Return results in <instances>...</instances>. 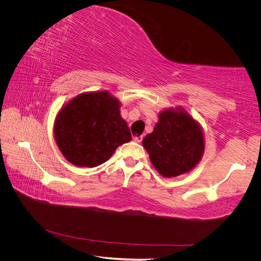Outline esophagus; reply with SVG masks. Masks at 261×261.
Segmentation results:
<instances>
[{
  "label": "esophagus",
  "instance_id": "34e87169",
  "mask_svg": "<svg viewBox=\"0 0 261 261\" xmlns=\"http://www.w3.org/2000/svg\"><path fill=\"white\" fill-rule=\"evenodd\" d=\"M143 138H144V136L143 135H135L133 137V139L136 141V143H141V141H143Z\"/></svg>",
  "mask_w": 261,
  "mask_h": 261
}]
</instances>
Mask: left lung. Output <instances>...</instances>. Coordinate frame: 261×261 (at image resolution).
Returning <instances> with one entry per match:
<instances>
[{
	"label": "left lung",
	"instance_id": "obj_1",
	"mask_svg": "<svg viewBox=\"0 0 261 261\" xmlns=\"http://www.w3.org/2000/svg\"><path fill=\"white\" fill-rule=\"evenodd\" d=\"M150 161L161 175L173 177L196 167L204 150L200 126L181 109L159 114L153 132L143 140Z\"/></svg>",
	"mask_w": 261,
	"mask_h": 261
}]
</instances>
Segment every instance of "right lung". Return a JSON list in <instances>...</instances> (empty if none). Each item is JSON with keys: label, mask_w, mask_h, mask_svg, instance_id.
<instances>
[{"label": "right lung", "mask_w": 261, "mask_h": 261, "mask_svg": "<svg viewBox=\"0 0 261 261\" xmlns=\"http://www.w3.org/2000/svg\"><path fill=\"white\" fill-rule=\"evenodd\" d=\"M54 137L66 160L87 168L105 163L118 146L132 139L120 102L107 91L82 93L70 100L57 116Z\"/></svg>", "instance_id": "obj_1"}]
</instances>
